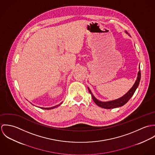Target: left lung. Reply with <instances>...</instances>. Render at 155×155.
<instances>
[{"label": "left lung", "instance_id": "left-lung-1", "mask_svg": "<svg viewBox=\"0 0 155 155\" xmlns=\"http://www.w3.org/2000/svg\"><path fill=\"white\" fill-rule=\"evenodd\" d=\"M125 33L127 34H128V32L126 31H125ZM140 67L139 66V71L138 72L137 78V79H136L134 84L133 85L132 88L130 89L124 95H123L122 97H120V98H119L118 99H116V100H112V101H101L97 100L93 95V94L91 92V90L88 87L89 92L91 94L92 98L93 101H94V103L97 106H98L99 107L104 108V109H114V108L121 107V106H124V104H125L129 101V100L132 97V96L134 95L135 90L137 89V87L139 85L140 79H141V71H140Z\"/></svg>", "mask_w": 155, "mask_h": 155}]
</instances>
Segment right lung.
I'll return each mask as SVG.
<instances>
[{
	"instance_id": "1",
	"label": "right lung",
	"mask_w": 155,
	"mask_h": 155,
	"mask_svg": "<svg viewBox=\"0 0 155 155\" xmlns=\"http://www.w3.org/2000/svg\"><path fill=\"white\" fill-rule=\"evenodd\" d=\"M63 103H61L60 104H58V105H57V106H54V107H46V108H45V107H40V108H41V109H45V110H51V109H54V108H55V107H58V106H60L61 104H62Z\"/></svg>"
}]
</instances>
